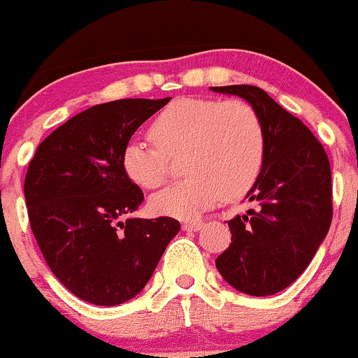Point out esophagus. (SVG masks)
Instances as JSON below:
<instances>
[{"mask_svg": "<svg viewBox=\"0 0 358 358\" xmlns=\"http://www.w3.org/2000/svg\"><path fill=\"white\" fill-rule=\"evenodd\" d=\"M201 229H203L201 222H186V224H182V230H186V232H198V230Z\"/></svg>", "mask_w": 358, "mask_h": 358, "instance_id": "obj_1", "label": "esophagus"}]
</instances>
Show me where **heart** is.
I'll return each mask as SVG.
<instances>
[{
    "label": "heart",
    "mask_w": 358,
    "mask_h": 358,
    "mask_svg": "<svg viewBox=\"0 0 358 358\" xmlns=\"http://www.w3.org/2000/svg\"><path fill=\"white\" fill-rule=\"evenodd\" d=\"M155 145L129 140L121 152L124 176L143 189H155L167 176L169 159L184 155L187 179L150 198L157 217L196 220L222 194L236 199L259 178L266 133L255 107L242 101L184 97L169 103L150 126Z\"/></svg>",
    "instance_id": "b5f03b06"
}]
</instances>
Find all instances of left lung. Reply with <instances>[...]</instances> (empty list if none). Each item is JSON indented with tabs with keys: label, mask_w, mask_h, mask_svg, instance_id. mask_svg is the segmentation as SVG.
<instances>
[{
	"label": "left lung",
	"mask_w": 358,
	"mask_h": 358,
	"mask_svg": "<svg viewBox=\"0 0 358 358\" xmlns=\"http://www.w3.org/2000/svg\"><path fill=\"white\" fill-rule=\"evenodd\" d=\"M255 107L266 133L261 174L245 199L252 210L229 220L232 242L215 264L230 287L266 297L309 266L331 225V167L310 129L259 87H210Z\"/></svg>",
	"instance_id": "8db88e82"
}]
</instances>
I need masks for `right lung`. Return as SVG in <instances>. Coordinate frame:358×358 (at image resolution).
<instances>
[{"mask_svg":"<svg viewBox=\"0 0 358 358\" xmlns=\"http://www.w3.org/2000/svg\"><path fill=\"white\" fill-rule=\"evenodd\" d=\"M171 101L121 99L68 119L37 147L24 194L45 263L73 295L117 306L140 294L180 224L128 217L143 191L124 176L121 152Z\"/></svg>","mask_w":358,"mask_h":358,"instance_id":"right-lung-1","label":"right lung"}]
</instances>
